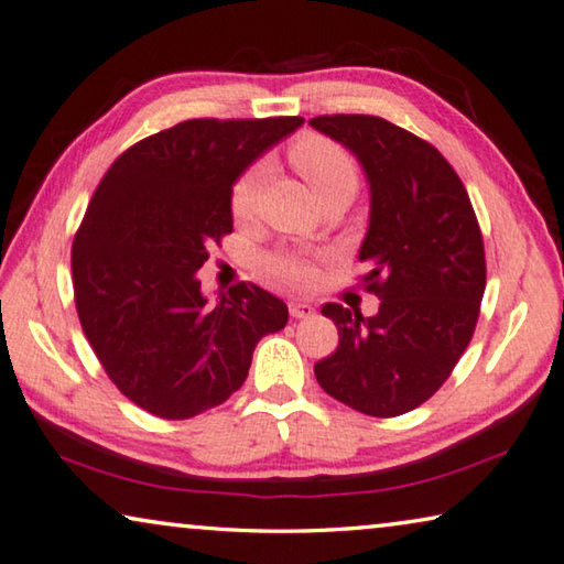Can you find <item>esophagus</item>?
<instances>
[{"label": "esophagus", "mask_w": 564, "mask_h": 564, "mask_svg": "<svg viewBox=\"0 0 564 564\" xmlns=\"http://www.w3.org/2000/svg\"><path fill=\"white\" fill-rule=\"evenodd\" d=\"M290 315L294 319H307L315 315V307L307 305V302H290Z\"/></svg>", "instance_id": "esophagus-1"}]
</instances>
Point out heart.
<instances>
[{
    "label": "heart",
    "instance_id": "1",
    "mask_svg": "<svg viewBox=\"0 0 564 564\" xmlns=\"http://www.w3.org/2000/svg\"><path fill=\"white\" fill-rule=\"evenodd\" d=\"M288 159L302 178L312 186V192L319 198V204L327 198L343 196L352 202L358 194L360 173L350 153L325 135H302L290 145ZM264 178V163H249V166L234 178L229 188V212L234 219H249L257 206L259 188ZM262 272L270 280L284 284V288H307L315 276L312 259L294 249H276L262 257Z\"/></svg>",
    "mask_w": 564,
    "mask_h": 564
}]
</instances>
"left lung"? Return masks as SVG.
Here are the masks:
<instances>
[{
  "instance_id": "left-lung-1",
  "label": "left lung",
  "mask_w": 564,
  "mask_h": 564,
  "mask_svg": "<svg viewBox=\"0 0 564 564\" xmlns=\"http://www.w3.org/2000/svg\"><path fill=\"white\" fill-rule=\"evenodd\" d=\"M319 133L358 155L370 181L360 247L378 315L327 302L340 343L315 362L325 393L393 419L426 403L471 343L487 288V257L469 194L438 149L378 116H317Z\"/></svg>"
}]
</instances>
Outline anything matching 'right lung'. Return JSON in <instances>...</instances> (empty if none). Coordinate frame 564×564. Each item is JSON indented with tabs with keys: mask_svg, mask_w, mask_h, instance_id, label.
Masks as SVG:
<instances>
[{
	"mask_svg": "<svg viewBox=\"0 0 564 564\" xmlns=\"http://www.w3.org/2000/svg\"><path fill=\"white\" fill-rule=\"evenodd\" d=\"M305 120L194 118L112 161L73 241L83 333L128 401L166 421L214 409L245 383L288 305L252 282L202 294L196 270L231 234L234 178Z\"/></svg>",
	"mask_w": 564,
	"mask_h": 564,
	"instance_id": "obj_1",
	"label": "right lung"
}]
</instances>
